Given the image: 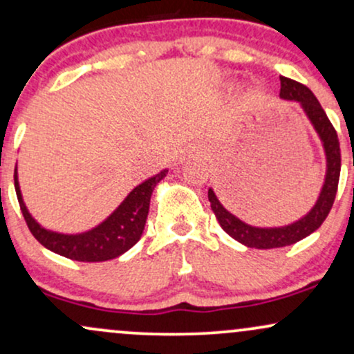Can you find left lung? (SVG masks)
I'll use <instances>...</instances> for the list:
<instances>
[{"mask_svg":"<svg viewBox=\"0 0 354 354\" xmlns=\"http://www.w3.org/2000/svg\"><path fill=\"white\" fill-rule=\"evenodd\" d=\"M279 81H281L279 98L298 103L304 115H306L308 121L311 123L315 133L318 135L321 146H323L324 160H326V171H324V181L323 186H321L318 200L313 205V208L304 216L290 223V225L273 226V228L248 225V223L234 216L233 213H230L221 205L213 188L208 189L211 209H213L221 228L231 238L236 239L238 243L248 248H256V250H271V248L295 245V243L301 241L303 238L310 236L313 231L318 230L326 219L328 213H330L333 203H335L341 171V149L338 135H336L335 128L328 120L324 109L321 108L319 101L316 100L310 88L298 83V81L284 78V76H279Z\"/></svg>","mask_w":354,"mask_h":354,"instance_id":"8db88e82","label":"left lung"}]
</instances>
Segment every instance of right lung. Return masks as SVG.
Returning <instances> with one entry per match:
<instances>
[{
    "label": "right lung",
    "mask_w": 354,
    "mask_h": 354,
    "mask_svg": "<svg viewBox=\"0 0 354 354\" xmlns=\"http://www.w3.org/2000/svg\"><path fill=\"white\" fill-rule=\"evenodd\" d=\"M166 174H168V169H163L149 180L138 185L135 189L129 191L128 196L104 221H101L95 228L84 231V233L76 234L51 231L39 225L31 216L23 201L18 181V169L16 168L15 189L28 228L44 248H48L53 253L64 256V258L75 259V261L98 263L118 258L140 241L146 225V218H148L151 194L158 183L163 180Z\"/></svg>",
    "instance_id": "1"
}]
</instances>
